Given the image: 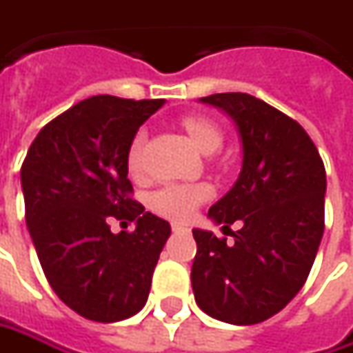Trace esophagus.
Instances as JSON below:
<instances>
[{
	"instance_id": "esophagus-1",
	"label": "esophagus",
	"mask_w": 353,
	"mask_h": 353,
	"mask_svg": "<svg viewBox=\"0 0 353 353\" xmlns=\"http://www.w3.org/2000/svg\"><path fill=\"white\" fill-rule=\"evenodd\" d=\"M172 231H174V233H190V229H188L185 225H179V223H174V225H172Z\"/></svg>"
}]
</instances>
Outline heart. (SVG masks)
Wrapping results in <instances>:
<instances>
[{
  "label": "heart",
  "instance_id": "heart-1",
  "mask_svg": "<svg viewBox=\"0 0 353 353\" xmlns=\"http://www.w3.org/2000/svg\"><path fill=\"white\" fill-rule=\"evenodd\" d=\"M181 126L188 132L193 146L199 152L211 154L221 146V128L205 116H183ZM144 144H146V134L136 132L130 140L128 152H126V168L132 177H140L144 172V161H142ZM211 195H213L211 185L203 183V181H199V183H165L156 192L150 193L148 205L160 217L172 219V221H188L197 211V207L203 205Z\"/></svg>",
  "mask_w": 353,
  "mask_h": 353
}]
</instances>
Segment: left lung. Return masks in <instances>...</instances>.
Returning a JSON list of instances; mask_svg holds the SVG:
<instances>
[{
    "label": "left lung",
    "mask_w": 353,
    "mask_h": 353,
    "mask_svg": "<svg viewBox=\"0 0 353 353\" xmlns=\"http://www.w3.org/2000/svg\"><path fill=\"white\" fill-rule=\"evenodd\" d=\"M201 102L237 124L243 168L209 217L229 231L239 221L241 229L231 232L233 243L193 229V294L221 322L259 324L299 294L314 265L324 233V161L299 122L265 100L221 92Z\"/></svg>",
    "instance_id": "obj_1"
}]
</instances>
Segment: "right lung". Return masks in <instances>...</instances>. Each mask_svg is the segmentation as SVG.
<instances>
[{"instance_id":"right-lung-1","label":"right lung","mask_w":353,"mask_h":353,"mask_svg":"<svg viewBox=\"0 0 353 353\" xmlns=\"http://www.w3.org/2000/svg\"><path fill=\"white\" fill-rule=\"evenodd\" d=\"M163 100L99 94L43 126L21 165L25 221L43 272L70 310L118 322L146 304L170 223L132 199L126 152ZM134 221L114 236L110 223Z\"/></svg>"}]
</instances>
